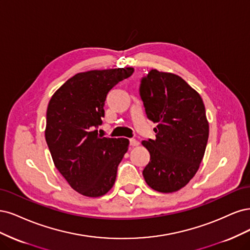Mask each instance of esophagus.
Returning a JSON list of instances; mask_svg holds the SVG:
<instances>
[{
	"label": "esophagus",
	"mask_w": 250,
	"mask_h": 250,
	"mask_svg": "<svg viewBox=\"0 0 250 250\" xmlns=\"http://www.w3.org/2000/svg\"><path fill=\"white\" fill-rule=\"evenodd\" d=\"M130 144H131V146H138L140 142L136 139H130Z\"/></svg>",
	"instance_id": "34e87169"
}]
</instances>
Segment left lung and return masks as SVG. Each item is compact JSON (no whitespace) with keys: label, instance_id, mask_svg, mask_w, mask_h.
Here are the masks:
<instances>
[{"label":"left lung","instance_id":"obj_1","mask_svg":"<svg viewBox=\"0 0 250 250\" xmlns=\"http://www.w3.org/2000/svg\"><path fill=\"white\" fill-rule=\"evenodd\" d=\"M140 96L155 140H143L150 159L143 178L158 192L184 188L197 172L208 138V123L199 93L172 72L151 69L143 78Z\"/></svg>","mask_w":250,"mask_h":250}]
</instances>
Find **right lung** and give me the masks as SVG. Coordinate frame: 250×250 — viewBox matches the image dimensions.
Returning <instances> with one entry per match:
<instances>
[{
	"instance_id": "obj_1",
	"label": "right lung",
	"mask_w": 250,
	"mask_h": 250,
	"mask_svg": "<svg viewBox=\"0 0 250 250\" xmlns=\"http://www.w3.org/2000/svg\"><path fill=\"white\" fill-rule=\"evenodd\" d=\"M133 72V67L79 72L49 102L44 134L54 164L84 196H103L115 183L117 166L130 142L103 137L95 127L104 116L109 91Z\"/></svg>"
}]
</instances>
